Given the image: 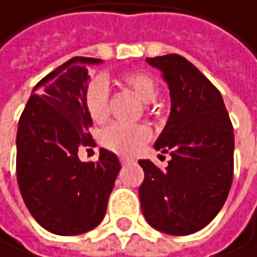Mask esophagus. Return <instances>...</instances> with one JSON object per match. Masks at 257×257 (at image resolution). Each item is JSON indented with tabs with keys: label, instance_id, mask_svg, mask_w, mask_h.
<instances>
[{
	"label": "esophagus",
	"instance_id": "obj_1",
	"mask_svg": "<svg viewBox=\"0 0 257 257\" xmlns=\"http://www.w3.org/2000/svg\"><path fill=\"white\" fill-rule=\"evenodd\" d=\"M132 162H133V159H128V157H120V163L122 165H128Z\"/></svg>",
	"mask_w": 257,
	"mask_h": 257
}]
</instances>
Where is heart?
Returning <instances> with one entry per match:
<instances>
[{
	"label": "heart",
	"instance_id": "heart-1",
	"mask_svg": "<svg viewBox=\"0 0 257 257\" xmlns=\"http://www.w3.org/2000/svg\"><path fill=\"white\" fill-rule=\"evenodd\" d=\"M124 81L143 102H154L159 87L151 75L144 72H128ZM109 84L105 77H95L89 81L84 91V106L94 122H103L108 116ZM151 128L143 124H120L111 122L98 133V143L106 151L119 155H135L151 140Z\"/></svg>",
	"mask_w": 257,
	"mask_h": 257
}]
</instances>
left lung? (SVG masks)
<instances>
[{
  "mask_svg": "<svg viewBox=\"0 0 257 257\" xmlns=\"http://www.w3.org/2000/svg\"><path fill=\"white\" fill-rule=\"evenodd\" d=\"M170 87L171 113L154 148L170 154L166 170L140 160L141 210L157 231L188 235L217 217L234 173V130L223 97L184 56L148 58Z\"/></svg>",
  "mask_w": 257,
  "mask_h": 257,
  "instance_id": "8db88e82",
  "label": "left lung"
}]
</instances>
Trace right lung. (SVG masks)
<instances>
[{
	"mask_svg": "<svg viewBox=\"0 0 257 257\" xmlns=\"http://www.w3.org/2000/svg\"><path fill=\"white\" fill-rule=\"evenodd\" d=\"M95 58H72L33 89L17 132V180L34 220L58 235L94 229L105 217L108 198L120 171L117 157L100 149L97 162L78 159L94 148L92 119L84 106Z\"/></svg>",
	"mask_w": 257,
	"mask_h": 257,
	"instance_id": "right-lung-1",
	"label": "right lung"
}]
</instances>
